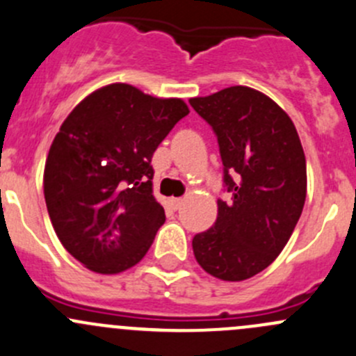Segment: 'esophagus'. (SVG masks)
<instances>
[{"mask_svg": "<svg viewBox=\"0 0 356 356\" xmlns=\"http://www.w3.org/2000/svg\"><path fill=\"white\" fill-rule=\"evenodd\" d=\"M181 204H182V198H172L170 200V207L174 208V210H179V208H181Z\"/></svg>", "mask_w": 356, "mask_h": 356, "instance_id": "1", "label": "esophagus"}]
</instances>
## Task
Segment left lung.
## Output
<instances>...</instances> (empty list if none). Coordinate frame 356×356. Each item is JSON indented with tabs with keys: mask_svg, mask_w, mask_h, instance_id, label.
I'll return each mask as SVG.
<instances>
[{
	"mask_svg": "<svg viewBox=\"0 0 356 356\" xmlns=\"http://www.w3.org/2000/svg\"><path fill=\"white\" fill-rule=\"evenodd\" d=\"M217 136L229 200L193 238L196 261L222 281L267 268L289 241L307 198V161L296 127L268 96L232 86L189 99Z\"/></svg>",
	"mask_w": 356,
	"mask_h": 356,
	"instance_id": "8db88e82",
	"label": "left lung"
}]
</instances>
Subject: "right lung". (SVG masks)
Segmentation results:
<instances>
[{
	"instance_id": "right-lung-1",
	"label": "right lung",
	"mask_w": 356,
	"mask_h": 356,
	"mask_svg": "<svg viewBox=\"0 0 356 356\" xmlns=\"http://www.w3.org/2000/svg\"><path fill=\"white\" fill-rule=\"evenodd\" d=\"M188 113L182 99L110 84L65 118L46 160L44 200L63 248L89 270L118 274L149 250L165 222L152 156Z\"/></svg>"
}]
</instances>
